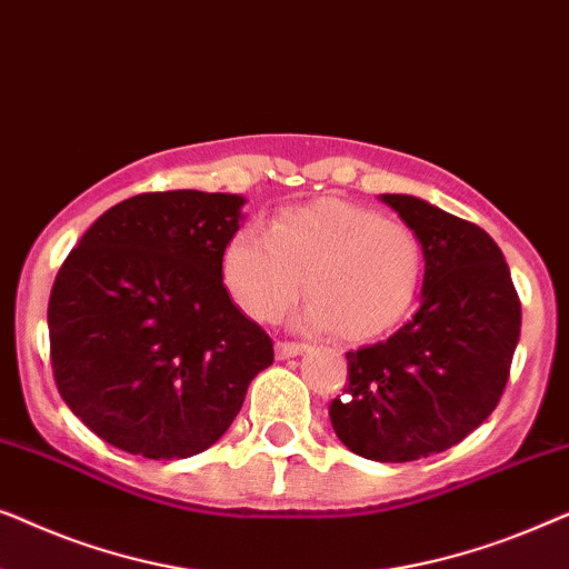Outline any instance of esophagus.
<instances>
[{"label":"esophagus","instance_id":"34e87169","mask_svg":"<svg viewBox=\"0 0 569 569\" xmlns=\"http://www.w3.org/2000/svg\"><path fill=\"white\" fill-rule=\"evenodd\" d=\"M308 345L302 341H277V357L279 360H290V357H298L302 352H308Z\"/></svg>","mask_w":569,"mask_h":569}]
</instances>
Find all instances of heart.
Segmentation results:
<instances>
[{
	"label": "heart",
	"instance_id": "obj_1",
	"mask_svg": "<svg viewBox=\"0 0 569 569\" xmlns=\"http://www.w3.org/2000/svg\"><path fill=\"white\" fill-rule=\"evenodd\" d=\"M422 243L407 222L345 199L284 209L263 232L246 224L222 251L232 300L256 321H277L313 295L300 323L376 337L407 316L422 282Z\"/></svg>",
	"mask_w": 569,
	"mask_h": 569
}]
</instances>
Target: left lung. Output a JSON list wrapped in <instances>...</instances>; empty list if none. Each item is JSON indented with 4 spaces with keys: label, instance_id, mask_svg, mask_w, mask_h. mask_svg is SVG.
I'll return each instance as SVG.
<instances>
[{
    "label": "left lung",
    "instance_id": "left-lung-1",
    "mask_svg": "<svg viewBox=\"0 0 569 569\" xmlns=\"http://www.w3.org/2000/svg\"><path fill=\"white\" fill-rule=\"evenodd\" d=\"M425 253L422 306L386 341L347 352L329 407L352 453L380 463L453 448L502 399L520 337V298L502 251L479 224L407 193H383Z\"/></svg>",
    "mask_w": 569,
    "mask_h": 569
}]
</instances>
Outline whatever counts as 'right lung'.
Wrapping results in <instances>:
<instances>
[{
    "label": "right lung",
    "instance_id": "right-lung-1",
    "mask_svg": "<svg viewBox=\"0 0 569 569\" xmlns=\"http://www.w3.org/2000/svg\"><path fill=\"white\" fill-rule=\"evenodd\" d=\"M240 207L236 193H137L61 263L49 298L53 380L113 448L154 461L201 453L274 362L269 333L222 284Z\"/></svg>",
    "mask_w": 569,
    "mask_h": 569
}]
</instances>
